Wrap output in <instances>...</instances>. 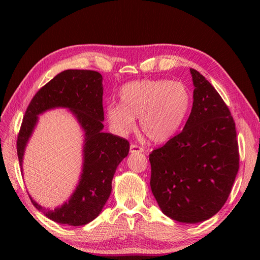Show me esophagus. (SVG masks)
<instances>
[{
	"instance_id": "34e87169",
	"label": "esophagus",
	"mask_w": 260,
	"mask_h": 260,
	"mask_svg": "<svg viewBox=\"0 0 260 260\" xmlns=\"http://www.w3.org/2000/svg\"><path fill=\"white\" fill-rule=\"evenodd\" d=\"M130 152L131 153H141V152H143V147L138 145V144H133L132 143L130 145Z\"/></svg>"
}]
</instances>
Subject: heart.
<instances>
[{
	"label": "heart",
	"mask_w": 260,
	"mask_h": 260,
	"mask_svg": "<svg viewBox=\"0 0 260 260\" xmlns=\"http://www.w3.org/2000/svg\"><path fill=\"white\" fill-rule=\"evenodd\" d=\"M119 104L106 108L107 120L118 135L135 130V118L153 143L167 142L177 135L191 107V94L178 81L138 80L125 83L119 91Z\"/></svg>",
	"instance_id": "heart-1"
}]
</instances>
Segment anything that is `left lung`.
I'll list each match as a JSON object with an SVG mask.
<instances>
[{
	"label": "left lung",
	"instance_id": "obj_1",
	"mask_svg": "<svg viewBox=\"0 0 260 260\" xmlns=\"http://www.w3.org/2000/svg\"><path fill=\"white\" fill-rule=\"evenodd\" d=\"M193 107L183 130L149 154L151 188L165 215L195 223L211 218L231 193L240 167L233 117L222 98L190 69Z\"/></svg>",
	"mask_w": 260,
	"mask_h": 260
}]
</instances>
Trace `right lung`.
<instances>
[{
  "instance_id": "right-lung-1",
  "label": "right lung",
  "mask_w": 260,
  "mask_h": 260,
  "mask_svg": "<svg viewBox=\"0 0 260 260\" xmlns=\"http://www.w3.org/2000/svg\"><path fill=\"white\" fill-rule=\"evenodd\" d=\"M102 79V75L93 70L61 72L36 93L23 116L17 137L20 166L39 114L55 107H67L85 133L82 175L70 200L59 208L48 210L29 196L34 206L55 222L79 226L95 219L111 195L117 166L129 153L127 140L102 131L104 128Z\"/></svg>"
}]
</instances>
